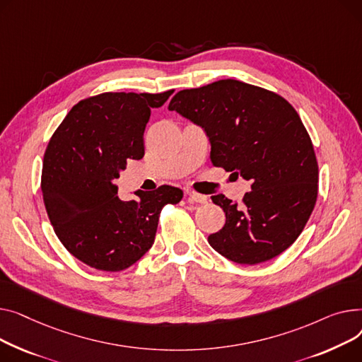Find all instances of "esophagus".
Segmentation results:
<instances>
[{
	"label": "esophagus",
	"instance_id": "1",
	"mask_svg": "<svg viewBox=\"0 0 362 362\" xmlns=\"http://www.w3.org/2000/svg\"><path fill=\"white\" fill-rule=\"evenodd\" d=\"M187 197H188V200H191V202H196V203H200V204H204V203H207V199H206V196H203V194H199V193H196V191H191V189H187Z\"/></svg>",
	"mask_w": 362,
	"mask_h": 362
}]
</instances>
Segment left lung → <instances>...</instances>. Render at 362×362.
Wrapping results in <instances>:
<instances>
[{"label":"left lung","instance_id":"left-lung-1","mask_svg":"<svg viewBox=\"0 0 362 362\" xmlns=\"http://www.w3.org/2000/svg\"><path fill=\"white\" fill-rule=\"evenodd\" d=\"M168 108L206 132L211 163L251 182L241 206L211 196L226 223L209 244L240 264L267 262L291 247L318 189L314 147L293 106L278 93L226 78L178 92Z\"/></svg>","mask_w":362,"mask_h":362}]
</instances>
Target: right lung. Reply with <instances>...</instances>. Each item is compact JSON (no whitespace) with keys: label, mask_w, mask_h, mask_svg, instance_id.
<instances>
[{"label":"right lung","mask_w":362,"mask_h":362,"mask_svg":"<svg viewBox=\"0 0 362 362\" xmlns=\"http://www.w3.org/2000/svg\"><path fill=\"white\" fill-rule=\"evenodd\" d=\"M162 93L106 92L74 105L52 134L44 156L40 188L58 240L76 259L102 272L134 264L152 247L163 206L182 191L160 185L118 199L119 177L129 159L144 156V129Z\"/></svg>","instance_id":"1"}]
</instances>
